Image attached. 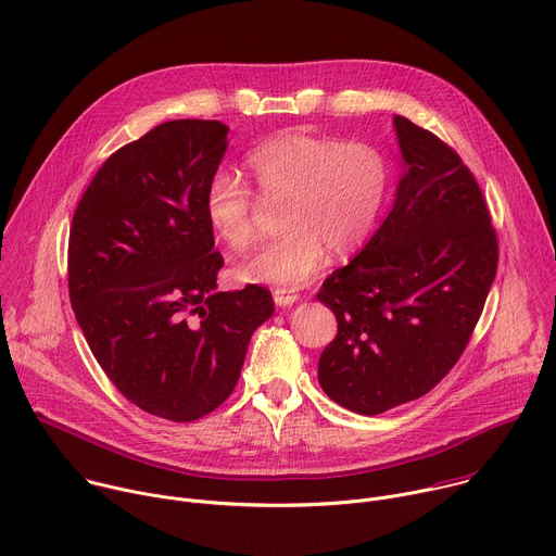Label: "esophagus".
<instances>
[{"instance_id": "1", "label": "esophagus", "mask_w": 556, "mask_h": 556, "mask_svg": "<svg viewBox=\"0 0 556 556\" xmlns=\"http://www.w3.org/2000/svg\"><path fill=\"white\" fill-rule=\"evenodd\" d=\"M273 299H275V303H277V305L286 307V305L296 303V301H299V294H296L294 290H290V288H275Z\"/></svg>"}]
</instances>
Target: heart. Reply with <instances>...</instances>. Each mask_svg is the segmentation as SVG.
<instances>
[{
  "instance_id": "obj_1",
  "label": "heart",
  "mask_w": 556,
  "mask_h": 556,
  "mask_svg": "<svg viewBox=\"0 0 556 556\" xmlns=\"http://www.w3.org/2000/svg\"><path fill=\"white\" fill-rule=\"evenodd\" d=\"M253 192L277 206L281 232L270 244L237 264L242 281L277 288L307 283L332 255L354 253L374 228L389 187V165L367 142L294 129L279 134L247 157ZM230 174H215L204 189V217L230 249L257 242V202Z\"/></svg>"
}]
</instances>
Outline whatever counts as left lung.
Instances as JSON below:
<instances>
[{"label":"left lung","mask_w":556,"mask_h":556,"mask_svg":"<svg viewBox=\"0 0 556 556\" xmlns=\"http://www.w3.org/2000/svg\"><path fill=\"white\" fill-rule=\"evenodd\" d=\"M393 125L407 167L393 208L316 292L339 324L319 382L361 416L420 399L453 369L500 260L484 193L459 153L405 116Z\"/></svg>","instance_id":"8db88e82"}]
</instances>
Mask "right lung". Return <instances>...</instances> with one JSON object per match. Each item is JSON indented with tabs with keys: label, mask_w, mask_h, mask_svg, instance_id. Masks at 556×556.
Instances as JSON below:
<instances>
[{
	"label": "right lung",
	"mask_w": 556,
	"mask_h": 556,
	"mask_svg": "<svg viewBox=\"0 0 556 556\" xmlns=\"http://www.w3.org/2000/svg\"><path fill=\"white\" fill-rule=\"evenodd\" d=\"M226 131L198 118L153 127L108 157L70 224V303L94 358L129 403L172 422L228 399L275 312L264 286L215 290L224 257L202 202Z\"/></svg>",
	"instance_id": "obj_1"
}]
</instances>
